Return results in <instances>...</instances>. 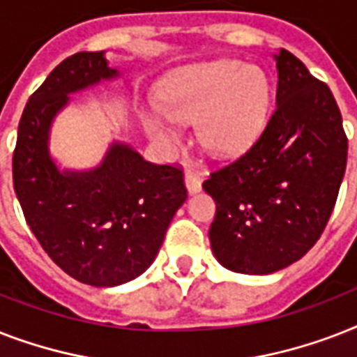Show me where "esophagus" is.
Masks as SVG:
<instances>
[{
	"instance_id": "34e87169",
	"label": "esophagus",
	"mask_w": 357,
	"mask_h": 357,
	"mask_svg": "<svg viewBox=\"0 0 357 357\" xmlns=\"http://www.w3.org/2000/svg\"><path fill=\"white\" fill-rule=\"evenodd\" d=\"M183 179L190 195H195V192H198L202 189V174L192 170V168H185Z\"/></svg>"
}]
</instances>
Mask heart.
<instances>
[{
	"instance_id": "obj_1",
	"label": "heart",
	"mask_w": 357,
	"mask_h": 357,
	"mask_svg": "<svg viewBox=\"0 0 357 357\" xmlns=\"http://www.w3.org/2000/svg\"><path fill=\"white\" fill-rule=\"evenodd\" d=\"M162 107L144 111L153 139L174 146L179 122L198 120V139L215 155H237L265 128L271 109V81L259 66L220 59L174 72L161 89Z\"/></svg>"
}]
</instances>
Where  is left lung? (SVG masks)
Returning a JSON list of instances; mask_svg holds the SVG:
<instances>
[{
  "mask_svg": "<svg viewBox=\"0 0 357 357\" xmlns=\"http://www.w3.org/2000/svg\"><path fill=\"white\" fill-rule=\"evenodd\" d=\"M276 109L248 151L204 181L217 204L209 229L220 265L271 274L298 261L326 228L349 153L326 83L287 50L274 55Z\"/></svg>",
  "mask_w": 357,
  "mask_h": 357,
  "instance_id": "left-lung-1",
  "label": "left lung"
}]
</instances>
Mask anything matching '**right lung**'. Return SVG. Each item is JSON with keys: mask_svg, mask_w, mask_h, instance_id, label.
Instances as JSON below:
<instances>
[{"mask_svg": "<svg viewBox=\"0 0 357 357\" xmlns=\"http://www.w3.org/2000/svg\"><path fill=\"white\" fill-rule=\"evenodd\" d=\"M116 75L103 52L64 59L31 94L13 155L14 192L31 231L55 265L94 287L140 276L187 200L181 168L144 161L128 144L114 142L89 172H61L52 161L50 126L68 94Z\"/></svg>", "mask_w": 357, "mask_h": 357, "instance_id": "right-lung-1", "label": "right lung"}]
</instances>
